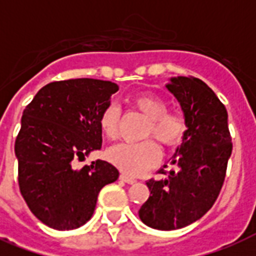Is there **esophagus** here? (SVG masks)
<instances>
[{"label":"esophagus","instance_id":"obj_1","mask_svg":"<svg viewBox=\"0 0 256 256\" xmlns=\"http://www.w3.org/2000/svg\"><path fill=\"white\" fill-rule=\"evenodd\" d=\"M120 180H124V182L128 183V184H132V183L136 182V178H132V176H128V175H126V174H120Z\"/></svg>","mask_w":256,"mask_h":256}]
</instances>
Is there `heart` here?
Segmentation results:
<instances>
[{"instance_id":"b5f03b06","label":"heart","mask_w":256,"mask_h":256,"mask_svg":"<svg viewBox=\"0 0 256 256\" xmlns=\"http://www.w3.org/2000/svg\"><path fill=\"white\" fill-rule=\"evenodd\" d=\"M132 106L148 118L144 126V140L138 144H120L108 150V160L116 168L130 175H138L152 168L160 160V150L172 148L183 140L187 132V118L180 110H168V102L152 92H142L132 100ZM120 108L108 104L100 116V128L108 140H116L120 132ZM152 139L154 140H152Z\"/></svg>"}]
</instances>
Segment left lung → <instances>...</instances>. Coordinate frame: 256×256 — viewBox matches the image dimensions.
I'll list each match as a JSON object with an SVG mask.
<instances>
[{
  "label": "left lung",
  "instance_id": "1",
  "mask_svg": "<svg viewBox=\"0 0 256 256\" xmlns=\"http://www.w3.org/2000/svg\"><path fill=\"white\" fill-rule=\"evenodd\" d=\"M166 88L187 118L175 168L146 182L150 196L140 208V220L156 230H176L202 218L218 199L232 152L227 110L212 90L195 77L172 78ZM168 168V166H164Z\"/></svg>",
  "mask_w": 256,
  "mask_h": 256
}]
</instances>
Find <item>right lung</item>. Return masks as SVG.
Returning <instances> with one entry per match:
<instances>
[{
	"instance_id": "1",
	"label": "right lung",
	"mask_w": 256,
	"mask_h": 256,
	"mask_svg": "<svg viewBox=\"0 0 256 256\" xmlns=\"http://www.w3.org/2000/svg\"><path fill=\"white\" fill-rule=\"evenodd\" d=\"M118 85L92 78L50 82L24 110L14 144L18 186L29 210L54 230H73L92 218L100 188L118 179L104 160L76 168L100 150V116Z\"/></svg>"
}]
</instances>
